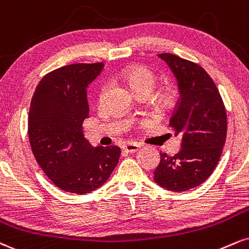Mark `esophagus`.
I'll list each match as a JSON object with an SVG mask.
<instances>
[{"label":"esophagus","instance_id":"1","mask_svg":"<svg viewBox=\"0 0 249 249\" xmlns=\"http://www.w3.org/2000/svg\"><path fill=\"white\" fill-rule=\"evenodd\" d=\"M139 147H140V146L138 145V143L127 142V143H125L124 146H123V151L128 152V153H134V152H137L138 149H139Z\"/></svg>","mask_w":249,"mask_h":249}]
</instances>
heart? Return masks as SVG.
<instances>
[{
	"label": "heart",
	"mask_w": 249,
	"mask_h": 249,
	"mask_svg": "<svg viewBox=\"0 0 249 249\" xmlns=\"http://www.w3.org/2000/svg\"><path fill=\"white\" fill-rule=\"evenodd\" d=\"M121 79L126 83L128 88L133 92L142 90L152 92L154 89L155 82H157V76H155L153 71H151L147 67H143V66H133V67L123 71L121 73ZM173 97L174 94L169 91L166 95H163L161 101L163 104H168L173 100Z\"/></svg>",
	"instance_id": "obj_1"
}]
</instances>
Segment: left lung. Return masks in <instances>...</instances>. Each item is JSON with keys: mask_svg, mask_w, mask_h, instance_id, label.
<instances>
[{"mask_svg": "<svg viewBox=\"0 0 249 249\" xmlns=\"http://www.w3.org/2000/svg\"><path fill=\"white\" fill-rule=\"evenodd\" d=\"M176 77L179 100L169 121L181 149L160 152L154 182L170 191H187L202 184L213 172L225 145L227 117L217 87L199 65L170 53L159 54Z\"/></svg>", "mask_w": 249, "mask_h": 249, "instance_id": "8db88e82", "label": "left lung"}]
</instances>
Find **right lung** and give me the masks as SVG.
I'll list each match as a JSON object with an SVG mask.
<instances>
[{"instance_id": "obj_1", "label": "right lung", "mask_w": 249, "mask_h": 249, "mask_svg": "<svg viewBox=\"0 0 249 249\" xmlns=\"http://www.w3.org/2000/svg\"><path fill=\"white\" fill-rule=\"evenodd\" d=\"M103 64H73L46 74L34 92L28 132L40 168L56 187L86 195L109 179L118 163V146L94 147L83 134L89 116L87 88Z\"/></svg>"}]
</instances>
